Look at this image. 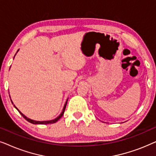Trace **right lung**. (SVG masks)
Returning <instances> with one entry per match:
<instances>
[{"label":"right lung","instance_id":"obj_1","mask_svg":"<svg viewBox=\"0 0 156 156\" xmlns=\"http://www.w3.org/2000/svg\"><path fill=\"white\" fill-rule=\"evenodd\" d=\"M18 50L17 51V52H18ZM15 56H16V55H15ZM10 100H11V99H10ZM67 101H68V99H67V101H66V102H65V106H64V107H63V109H62V112H61V114L59 115L57 117V118H55V119H52V120H50V121H35V120H33V119H29V118H27V116H25L24 114H23V113H21L20 111H19V109L18 108L16 107V106L14 105L13 104V102L12 101V100H11V102H12V104H13V106H14V107L16 108L17 110L19 112V113H20V114L22 115V116L23 117V118H24L25 120L26 121H28V122H30V123H33V124H49V123H56L57 121L59 120V119L61 118L62 116H63V114H64V113H65V108H66V106H67Z\"/></svg>","mask_w":156,"mask_h":156}]
</instances>
